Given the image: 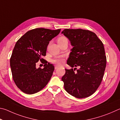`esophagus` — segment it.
<instances>
[{"label": "esophagus", "mask_w": 120, "mask_h": 120, "mask_svg": "<svg viewBox=\"0 0 120 120\" xmlns=\"http://www.w3.org/2000/svg\"><path fill=\"white\" fill-rule=\"evenodd\" d=\"M58 68H59V66H56V65L55 66V70H56V69H57Z\"/></svg>", "instance_id": "1"}]
</instances>
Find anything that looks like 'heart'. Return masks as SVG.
<instances>
[{
	"instance_id": "b5f03b06",
	"label": "heart",
	"mask_w": 120,
	"mask_h": 120,
	"mask_svg": "<svg viewBox=\"0 0 120 120\" xmlns=\"http://www.w3.org/2000/svg\"><path fill=\"white\" fill-rule=\"evenodd\" d=\"M65 39H67V38L65 37H60L58 39L57 42L64 41V40H65ZM52 62L55 64H56L57 65H62L63 63L64 60L63 58H55V59H54V60H52Z\"/></svg>"
}]
</instances>
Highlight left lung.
Returning <instances> with one entry per match:
<instances>
[{"label":"left lung","mask_w":120,"mask_h":120,"mask_svg":"<svg viewBox=\"0 0 120 120\" xmlns=\"http://www.w3.org/2000/svg\"><path fill=\"white\" fill-rule=\"evenodd\" d=\"M73 48L67 64L73 68L65 69L62 77L66 92L79 98H87L95 92L101 83L106 68V58L103 44L95 33L82 29L62 31Z\"/></svg>","instance_id":"8db88e82"}]
</instances>
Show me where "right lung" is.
<instances>
[{
    "mask_svg": "<svg viewBox=\"0 0 120 120\" xmlns=\"http://www.w3.org/2000/svg\"><path fill=\"white\" fill-rule=\"evenodd\" d=\"M60 29H32L16 42L10 60L12 78L19 89L25 93L33 94L47 84L54 66L46 62L44 68H37L36 63L45 56L49 41L60 33Z\"/></svg>",
    "mask_w": 120,
    "mask_h": 120,
    "instance_id": "add662e5",
    "label": "right lung"
}]
</instances>
